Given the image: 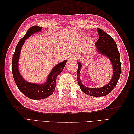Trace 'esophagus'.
<instances>
[{"label":"esophagus","mask_w":134,"mask_h":134,"mask_svg":"<svg viewBox=\"0 0 134 134\" xmlns=\"http://www.w3.org/2000/svg\"><path fill=\"white\" fill-rule=\"evenodd\" d=\"M76 58H77V56H76V55H72V56H71V57L70 58V60H75Z\"/></svg>","instance_id":"34e87169"}]
</instances>
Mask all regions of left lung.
<instances>
[{"mask_svg": "<svg viewBox=\"0 0 134 134\" xmlns=\"http://www.w3.org/2000/svg\"><path fill=\"white\" fill-rule=\"evenodd\" d=\"M99 38L96 43V50L98 53L106 56L111 63L113 69V75L109 82L105 86L99 88L87 87L81 82L80 70L82 64L77 62L78 70L77 71V80L80 90L87 95L93 97H102L107 96L117 85L121 74L120 55L117 48L116 42L110 36L100 28H97Z\"/></svg>", "mask_w": 134, "mask_h": 134, "instance_id": "1", "label": "left lung"}]
</instances>
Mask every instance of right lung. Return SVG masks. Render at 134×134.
Returning <instances> with one entry per match:
<instances>
[{
	"label": "right lung",
	"instance_id": "1",
	"mask_svg": "<svg viewBox=\"0 0 134 134\" xmlns=\"http://www.w3.org/2000/svg\"><path fill=\"white\" fill-rule=\"evenodd\" d=\"M41 29L42 27L34 26L27 31L25 36L18 42L12 59V72L15 84L20 91L32 99L46 98L53 93L56 87V78L63 70L67 62V60H65L55 65L48 74L45 82L42 84L31 83L23 78L18 69V62L22 47L26 40L36 32H41Z\"/></svg>",
	"mask_w": 134,
	"mask_h": 134
}]
</instances>
